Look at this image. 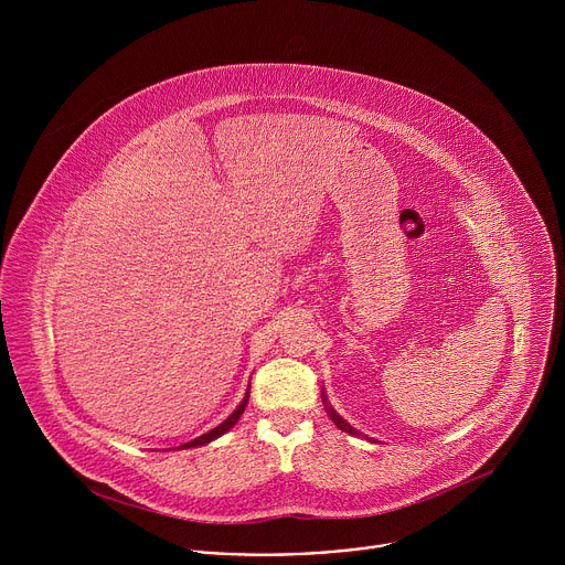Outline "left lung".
Here are the masks:
<instances>
[{"label": "left lung", "mask_w": 565, "mask_h": 565, "mask_svg": "<svg viewBox=\"0 0 565 565\" xmlns=\"http://www.w3.org/2000/svg\"><path fill=\"white\" fill-rule=\"evenodd\" d=\"M324 402H327V399H324ZM327 409H329V414H331L333 423H335V425H338L342 431H347V434H358V431H355V429H353V427H351L347 420H342V418H340V416H338V414H335V412H333L329 405H327Z\"/></svg>", "instance_id": "1"}]
</instances>
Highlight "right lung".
I'll return each instance as SVG.
<instances>
[{"label":"right lung","mask_w":565,"mask_h":565,"mask_svg":"<svg viewBox=\"0 0 565 565\" xmlns=\"http://www.w3.org/2000/svg\"><path fill=\"white\" fill-rule=\"evenodd\" d=\"M246 405H248V395L244 397V402H241V405L236 407V412H234L225 423H221V425H218V427H214L212 431H207V434H203V436H199V438H194V440H190V443H185V445H181V447H199V445H205V443H210V440H214V438L223 436L227 429H232V427L236 425V420L241 418V414H244Z\"/></svg>","instance_id":"add662e5"}]
</instances>
